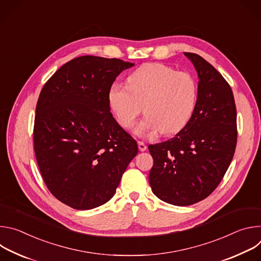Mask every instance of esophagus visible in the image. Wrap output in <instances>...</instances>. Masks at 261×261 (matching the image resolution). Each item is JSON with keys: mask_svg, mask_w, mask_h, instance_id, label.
I'll use <instances>...</instances> for the list:
<instances>
[{"mask_svg": "<svg viewBox=\"0 0 261 261\" xmlns=\"http://www.w3.org/2000/svg\"><path fill=\"white\" fill-rule=\"evenodd\" d=\"M138 148H139V151H140V152L145 151V150H146V145H145V143H144L143 141H138Z\"/></svg>", "mask_w": 261, "mask_h": 261, "instance_id": "1", "label": "esophagus"}]
</instances>
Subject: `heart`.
Instances as JSON below:
<instances>
[{
    "label": "heart",
    "instance_id": "obj_1",
    "mask_svg": "<svg viewBox=\"0 0 261 261\" xmlns=\"http://www.w3.org/2000/svg\"><path fill=\"white\" fill-rule=\"evenodd\" d=\"M196 83L189 72L175 71L161 63L145 64L128 77V86L115 84L109 104L124 128H130L143 109L146 114L136 128L139 135L160 130L172 134L189 122L196 102Z\"/></svg>",
    "mask_w": 261,
    "mask_h": 261
}]
</instances>
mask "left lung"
<instances>
[{"instance_id":"obj_1","label":"left lung","mask_w":261,"mask_h":261,"mask_svg":"<svg viewBox=\"0 0 261 261\" xmlns=\"http://www.w3.org/2000/svg\"><path fill=\"white\" fill-rule=\"evenodd\" d=\"M184 54L199 79L193 114L174 137L148 145L154 159L148 175L153 193L179 206L203 200L218 187L238 140L237 107L229 84L200 56Z\"/></svg>"}]
</instances>
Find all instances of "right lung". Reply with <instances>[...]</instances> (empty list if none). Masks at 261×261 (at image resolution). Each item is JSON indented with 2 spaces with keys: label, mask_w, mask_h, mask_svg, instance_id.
I'll return each instance as SVG.
<instances>
[{
  "label": "right lung",
  "mask_w": 261,
  "mask_h": 261,
  "mask_svg": "<svg viewBox=\"0 0 261 261\" xmlns=\"http://www.w3.org/2000/svg\"><path fill=\"white\" fill-rule=\"evenodd\" d=\"M134 64L83 56L58 69L36 105L34 151L50 193L75 210L113 198L137 155L136 140L115 120L109 90Z\"/></svg>",
  "instance_id": "right-lung-1"
}]
</instances>
